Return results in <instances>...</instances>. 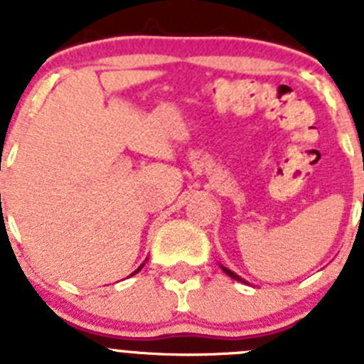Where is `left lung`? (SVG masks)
Returning <instances> with one entry per match:
<instances>
[{"mask_svg": "<svg viewBox=\"0 0 364 364\" xmlns=\"http://www.w3.org/2000/svg\"><path fill=\"white\" fill-rule=\"evenodd\" d=\"M363 204H364V195H363ZM222 272L226 273V275H230L231 279H235V281H240V282H244V279H240L239 275H235L233 272H231V269H228V268H224V266H222Z\"/></svg>", "mask_w": 364, "mask_h": 364, "instance_id": "obj_1", "label": "left lung"}]
</instances>
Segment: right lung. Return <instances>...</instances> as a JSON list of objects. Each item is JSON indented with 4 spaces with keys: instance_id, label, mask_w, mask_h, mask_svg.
Masks as SVG:
<instances>
[{
    "instance_id": "add662e5",
    "label": "right lung",
    "mask_w": 364,
    "mask_h": 364,
    "mask_svg": "<svg viewBox=\"0 0 364 364\" xmlns=\"http://www.w3.org/2000/svg\"><path fill=\"white\" fill-rule=\"evenodd\" d=\"M142 266H144V264H142ZM142 266H140V268H142ZM140 268H138V269H136V272H134V273H138V272H140ZM134 273H133V275H134Z\"/></svg>"
}]
</instances>
